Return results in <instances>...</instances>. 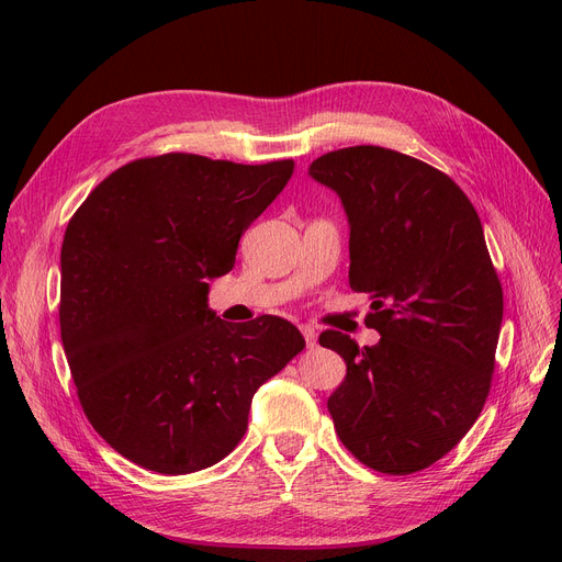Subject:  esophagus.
<instances>
[{
    "instance_id": "obj_1",
    "label": "esophagus",
    "mask_w": 562,
    "mask_h": 562,
    "mask_svg": "<svg viewBox=\"0 0 562 562\" xmlns=\"http://www.w3.org/2000/svg\"><path fill=\"white\" fill-rule=\"evenodd\" d=\"M301 333H303V337H305L307 348H314V346H316V330H314L312 326H301Z\"/></svg>"
}]
</instances>
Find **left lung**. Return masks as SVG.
<instances>
[{
    "label": "left lung",
    "mask_w": 562,
    "mask_h": 562,
    "mask_svg": "<svg viewBox=\"0 0 562 562\" xmlns=\"http://www.w3.org/2000/svg\"><path fill=\"white\" fill-rule=\"evenodd\" d=\"M310 175L344 202L352 291L369 293L375 346L326 330L348 373L328 398L341 445L390 476L445 458L487 401L504 289L474 204L426 161L341 147Z\"/></svg>",
    "instance_id": "left-lung-1"
}]
</instances>
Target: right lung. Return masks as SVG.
<instances>
[{"label":"right lung","instance_id":"1","mask_svg":"<svg viewBox=\"0 0 562 562\" xmlns=\"http://www.w3.org/2000/svg\"><path fill=\"white\" fill-rule=\"evenodd\" d=\"M291 175L293 159L143 157L70 218L64 350L83 415L138 467L180 476L229 456L255 392L305 348L280 316L232 326L206 307V278L232 271L241 234Z\"/></svg>","mask_w":562,"mask_h":562}]
</instances>
